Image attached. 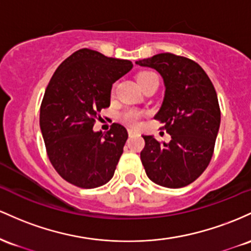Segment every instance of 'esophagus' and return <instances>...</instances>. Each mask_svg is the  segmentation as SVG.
<instances>
[{
    "label": "esophagus",
    "instance_id": "1",
    "mask_svg": "<svg viewBox=\"0 0 251 251\" xmlns=\"http://www.w3.org/2000/svg\"><path fill=\"white\" fill-rule=\"evenodd\" d=\"M128 134H129V136H133V135L137 134V131L134 130V129H128Z\"/></svg>",
    "mask_w": 251,
    "mask_h": 251
}]
</instances>
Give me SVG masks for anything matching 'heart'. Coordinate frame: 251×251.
I'll return each mask as SVG.
<instances>
[{"label": "heart", "instance_id": "obj_1", "mask_svg": "<svg viewBox=\"0 0 251 251\" xmlns=\"http://www.w3.org/2000/svg\"><path fill=\"white\" fill-rule=\"evenodd\" d=\"M154 77H157L154 72L143 71L139 73V75H137V81H139L140 85L142 86L146 81H148L151 78H154ZM111 94H114V89L111 90ZM142 116H143V112L135 110V109H128V110L123 111L120 117H121V121L125 122L126 125L131 126H137L140 125Z\"/></svg>", "mask_w": 251, "mask_h": 251}]
</instances>
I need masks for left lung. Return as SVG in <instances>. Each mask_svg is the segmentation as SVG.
<instances>
[{
    "label": "left lung",
    "mask_w": 251,
    "mask_h": 251,
    "mask_svg": "<svg viewBox=\"0 0 251 251\" xmlns=\"http://www.w3.org/2000/svg\"><path fill=\"white\" fill-rule=\"evenodd\" d=\"M162 75L166 92L155 120L171 135L168 143L143 135L141 161L147 176L168 188L190 185L201 176L212 159L221 125L215 86L196 61L160 53L136 61Z\"/></svg>",
    "instance_id": "obj_1"
}]
</instances>
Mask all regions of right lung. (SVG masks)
<instances>
[{"mask_svg": "<svg viewBox=\"0 0 251 251\" xmlns=\"http://www.w3.org/2000/svg\"><path fill=\"white\" fill-rule=\"evenodd\" d=\"M133 67L130 60L81 49L59 65L40 106V129L47 155L59 176L80 188L110 181L128 139L112 123L106 133L92 130L110 105L111 86Z\"/></svg>", "mask_w": 251, "mask_h": 251, "instance_id": "obj_1", "label": "right lung"}]
</instances>
